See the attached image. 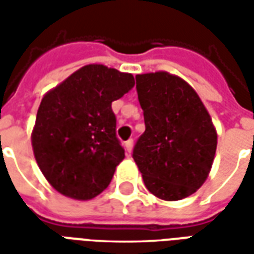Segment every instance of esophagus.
<instances>
[{"label": "esophagus", "instance_id": "34e87169", "mask_svg": "<svg viewBox=\"0 0 254 254\" xmlns=\"http://www.w3.org/2000/svg\"><path fill=\"white\" fill-rule=\"evenodd\" d=\"M124 147H125V151H127V154H130V151H132V148H133V140H132V138L127 140V141L124 143Z\"/></svg>", "mask_w": 254, "mask_h": 254}]
</instances>
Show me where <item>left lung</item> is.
<instances>
[{
  "label": "left lung",
  "instance_id": "1",
  "mask_svg": "<svg viewBox=\"0 0 254 254\" xmlns=\"http://www.w3.org/2000/svg\"><path fill=\"white\" fill-rule=\"evenodd\" d=\"M145 132L133 159L145 188L166 201L189 197L205 182L212 167L218 133L190 84L169 72L136 76Z\"/></svg>",
  "mask_w": 254,
  "mask_h": 254
}]
</instances>
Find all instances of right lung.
Instances as JSON below:
<instances>
[{
    "label": "right lung",
    "instance_id": "obj_1",
    "mask_svg": "<svg viewBox=\"0 0 254 254\" xmlns=\"http://www.w3.org/2000/svg\"><path fill=\"white\" fill-rule=\"evenodd\" d=\"M133 85L132 73L89 64L42 98L31 143L42 174L58 193L91 200L109 187L125 158L111 103Z\"/></svg>",
    "mask_w": 254,
    "mask_h": 254
}]
</instances>
